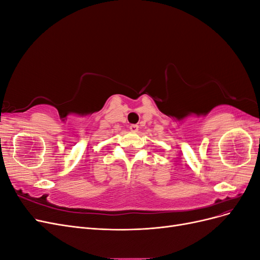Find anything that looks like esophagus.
Returning <instances> with one entry per match:
<instances>
[{"label":"esophagus","instance_id":"1","mask_svg":"<svg viewBox=\"0 0 260 260\" xmlns=\"http://www.w3.org/2000/svg\"><path fill=\"white\" fill-rule=\"evenodd\" d=\"M130 131L133 133H137L139 131V125L138 124H131L130 125Z\"/></svg>","mask_w":260,"mask_h":260}]
</instances>
